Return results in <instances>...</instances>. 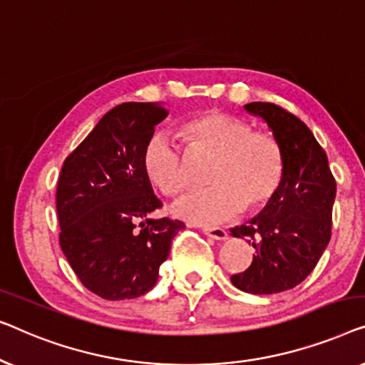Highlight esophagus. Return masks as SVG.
Returning <instances> with one entry per match:
<instances>
[{"label": "esophagus", "mask_w": 365, "mask_h": 365, "mask_svg": "<svg viewBox=\"0 0 365 365\" xmlns=\"http://www.w3.org/2000/svg\"><path fill=\"white\" fill-rule=\"evenodd\" d=\"M203 233L207 235V236H210V238H213V240H217V241H225L228 238V233H227V230H223V228H217V227H205L203 228Z\"/></svg>", "instance_id": "esophagus-1"}]
</instances>
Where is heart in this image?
I'll use <instances>...</instances> for the list:
<instances>
[{"label":"heart","instance_id":"heart-1","mask_svg":"<svg viewBox=\"0 0 365 365\" xmlns=\"http://www.w3.org/2000/svg\"><path fill=\"white\" fill-rule=\"evenodd\" d=\"M187 152L213 157L207 173L212 187L192 192L172 207L175 217L198 225L223 223L240 213L259 212L278 192L283 178V150L268 132L250 122L210 110L180 127ZM145 175L163 195L175 197L187 185L180 148L167 133L148 138L142 152Z\"/></svg>","mask_w":365,"mask_h":365}]
</instances>
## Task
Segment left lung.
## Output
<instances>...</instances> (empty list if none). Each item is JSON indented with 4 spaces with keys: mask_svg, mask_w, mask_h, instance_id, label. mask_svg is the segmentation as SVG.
<instances>
[{
    "mask_svg": "<svg viewBox=\"0 0 365 365\" xmlns=\"http://www.w3.org/2000/svg\"><path fill=\"white\" fill-rule=\"evenodd\" d=\"M266 122L283 150V178L271 202L248 223L232 228L253 245L246 271L232 283L250 294H274L302 283L331 240L336 180L326 152L304 122L269 102L243 106Z\"/></svg>",
    "mask_w": 365,
    "mask_h": 365,
    "instance_id": "left-lung-1",
    "label": "left lung"
}]
</instances>
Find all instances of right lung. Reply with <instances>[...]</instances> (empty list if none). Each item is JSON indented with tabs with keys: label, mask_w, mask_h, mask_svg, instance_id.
<instances>
[{
	"label": "right lung",
	"mask_w": 365,
	"mask_h": 365,
	"mask_svg": "<svg viewBox=\"0 0 365 365\" xmlns=\"http://www.w3.org/2000/svg\"><path fill=\"white\" fill-rule=\"evenodd\" d=\"M158 102H124L102 117L66 158L56 192L59 245L81 283L109 301L133 299L155 286L180 220L150 218L162 202L142 167Z\"/></svg>",
	"instance_id": "obj_1"
}]
</instances>
